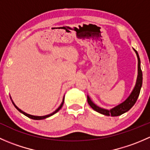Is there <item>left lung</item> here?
<instances>
[{
    "instance_id": "obj_1",
    "label": "left lung",
    "mask_w": 150,
    "mask_h": 150,
    "mask_svg": "<svg viewBox=\"0 0 150 150\" xmlns=\"http://www.w3.org/2000/svg\"><path fill=\"white\" fill-rule=\"evenodd\" d=\"M134 51H135L136 54H137V58H138V77H137V83H136V86L134 87V90H133L132 93H131V95L128 96V98L125 102H122V104H119V105L116 106L115 107L111 109L110 110H105V109H102L101 107H98V106H96V104H94L91 102V100L88 96H87L88 103L89 105L91 106V107L92 109H93L95 111L101 113L102 115H111L112 117H114V116H119L120 115L123 114V113L126 112H128L135 104L139 96L141 88H142V69H141V62L139 57V54L137 53V51L135 49H134Z\"/></svg>"
}]
</instances>
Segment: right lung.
Instances as JSON below:
<instances>
[{
    "mask_svg": "<svg viewBox=\"0 0 150 150\" xmlns=\"http://www.w3.org/2000/svg\"><path fill=\"white\" fill-rule=\"evenodd\" d=\"M13 105H14V107H16V108L17 109V110H19V112H22V114H24V115H26L27 117H30V118H31V119H34V120H42V119H45V118H46V117H50V116L53 115H54V114H55V113H57V112H58L59 110L60 109L62 108V106H63V104H64V99H63V102H62V103L61 104V105L59 106V108L57 109V110H55V111H54V112H53V113H51V114H50V115H45V116H34V115H31L27 114V113H25V112L22 111V110H21L20 109H19V108H18V107H16V105H15V104H14V103H13Z\"/></svg>",
    "mask_w": 150,
    "mask_h": 150,
    "instance_id": "obj_1",
    "label": "right lung"
}]
</instances>
